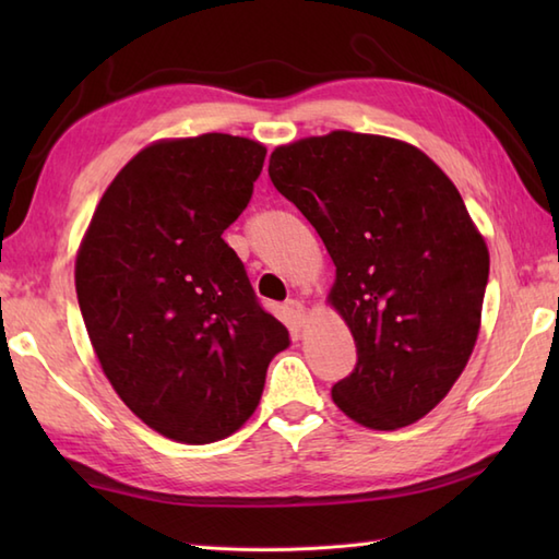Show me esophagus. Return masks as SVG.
<instances>
[{
  "label": "esophagus",
  "mask_w": 559,
  "mask_h": 559,
  "mask_svg": "<svg viewBox=\"0 0 559 559\" xmlns=\"http://www.w3.org/2000/svg\"><path fill=\"white\" fill-rule=\"evenodd\" d=\"M283 317H286V322L295 331H300L307 324V310L300 300H288L286 305H283Z\"/></svg>",
  "instance_id": "esophagus-1"
}]
</instances>
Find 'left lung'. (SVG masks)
Returning a JSON list of instances; mask_svg holds the SVG:
<instances>
[{
  "label": "left lung",
  "mask_w": 559,
  "mask_h": 559,
  "mask_svg": "<svg viewBox=\"0 0 559 559\" xmlns=\"http://www.w3.org/2000/svg\"><path fill=\"white\" fill-rule=\"evenodd\" d=\"M269 177L336 266L358 362L331 399L370 430L425 418L476 348L490 273L459 189L418 146L346 129L276 146Z\"/></svg>",
  "instance_id": "left-lung-1"
}]
</instances>
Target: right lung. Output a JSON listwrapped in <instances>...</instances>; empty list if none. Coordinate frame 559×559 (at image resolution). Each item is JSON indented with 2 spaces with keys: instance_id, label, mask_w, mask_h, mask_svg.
<instances>
[{
  "instance_id": "1",
  "label": "right lung",
  "mask_w": 559,
  "mask_h": 559,
  "mask_svg": "<svg viewBox=\"0 0 559 559\" xmlns=\"http://www.w3.org/2000/svg\"><path fill=\"white\" fill-rule=\"evenodd\" d=\"M266 146L158 139L100 197L76 252V298L103 374L139 420L185 444L230 437L259 406L288 329L261 310L223 230Z\"/></svg>"
}]
</instances>
